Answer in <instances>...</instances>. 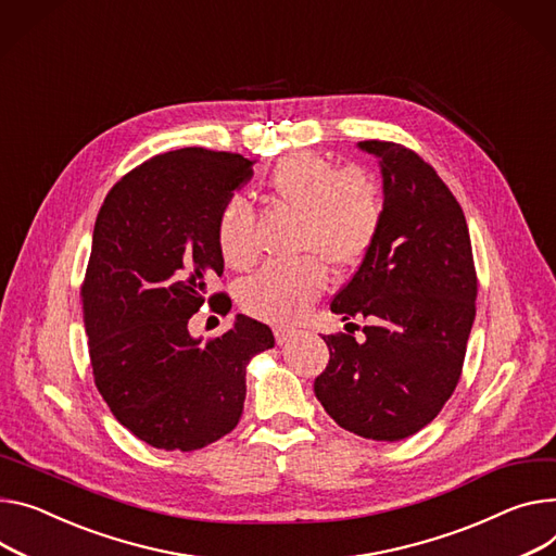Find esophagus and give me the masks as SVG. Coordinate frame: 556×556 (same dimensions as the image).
Masks as SVG:
<instances>
[{
  "instance_id": "esophagus-1",
  "label": "esophagus",
  "mask_w": 556,
  "mask_h": 556,
  "mask_svg": "<svg viewBox=\"0 0 556 556\" xmlns=\"http://www.w3.org/2000/svg\"><path fill=\"white\" fill-rule=\"evenodd\" d=\"M293 333H295V331L289 329V327H276V329H274V336H276V343H278V345L289 343Z\"/></svg>"
}]
</instances>
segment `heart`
Returning <instances> with one entry per match:
<instances>
[{
    "label": "heart",
    "instance_id": "obj_1",
    "mask_svg": "<svg viewBox=\"0 0 556 556\" xmlns=\"http://www.w3.org/2000/svg\"><path fill=\"white\" fill-rule=\"evenodd\" d=\"M271 193L305 216L301 247L323 254L338 269L361 265L374 249L382 220L386 193L380 180L365 166L338 168L323 155L293 153L269 176ZM216 242L223 261L247 269L258 258L255 213L249 200L231 195L216 216ZM327 287V267L317 255L298 263H269L242 287L240 303L269 323L301 318Z\"/></svg>",
    "mask_w": 556,
    "mask_h": 556
}]
</instances>
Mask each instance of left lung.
<instances>
[{
  "label": "left lung",
  "mask_w": 556,
  "mask_h": 556,
  "mask_svg": "<svg viewBox=\"0 0 556 556\" xmlns=\"http://www.w3.org/2000/svg\"><path fill=\"white\" fill-rule=\"evenodd\" d=\"M358 147L380 157L386 220L329 307L343 320L363 318L365 340L323 336L329 363L314 392L343 430L401 441L432 422L456 390L479 280L463 208L434 166L396 142Z\"/></svg>",
  "instance_id": "obj_1"
}]
</instances>
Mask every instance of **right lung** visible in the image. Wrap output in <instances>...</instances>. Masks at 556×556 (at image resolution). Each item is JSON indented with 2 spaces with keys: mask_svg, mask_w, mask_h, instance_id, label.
<instances>
[{
  "mask_svg": "<svg viewBox=\"0 0 556 556\" xmlns=\"http://www.w3.org/2000/svg\"><path fill=\"white\" fill-rule=\"evenodd\" d=\"M255 160L189 147L155 155L106 193L79 295L96 386L113 416L151 447L193 452L240 420L249 361L274 348L267 325L238 316L216 338L189 320L208 301L227 314L218 208Z\"/></svg>",
  "mask_w": 556,
  "mask_h": 556,
  "instance_id": "add662e5",
  "label": "right lung"
}]
</instances>
